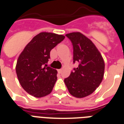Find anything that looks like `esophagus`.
<instances>
[{
    "label": "esophagus",
    "mask_w": 124,
    "mask_h": 124,
    "mask_svg": "<svg viewBox=\"0 0 124 124\" xmlns=\"http://www.w3.org/2000/svg\"><path fill=\"white\" fill-rule=\"evenodd\" d=\"M58 73H62V70L61 69H60V70H58Z\"/></svg>",
    "instance_id": "34e87169"
}]
</instances>
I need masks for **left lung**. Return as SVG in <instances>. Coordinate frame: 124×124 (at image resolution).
<instances>
[{
    "label": "left lung",
    "mask_w": 124,
    "mask_h": 124,
    "mask_svg": "<svg viewBox=\"0 0 124 124\" xmlns=\"http://www.w3.org/2000/svg\"><path fill=\"white\" fill-rule=\"evenodd\" d=\"M73 48V63H78L64 82L71 95L83 98L94 92L102 82L105 64L92 41L80 32L66 34Z\"/></svg>",
    "instance_id": "left-lung-1"
}]
</instances>
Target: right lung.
Listing matches in <instances>:
<instances>
[{
    "mask_svg": "<svg viewBox=\"0 0 124 124\" xmlns=\"http://www.w3.org/2000/svg\"><path fill=\"white\" fill-rule=\"evenodd\" d=\"M65 37L52 33L38 34L18 56L16 73L21 86L32 96L40 98L49 94L57 80V71L47 66L50 51Z\"/></svg>",
    "mask_w": 124,
    "mask_h": 124,
    "instance_id": "right-lung-1",
    "label": "right lung"
}]
</instances>
